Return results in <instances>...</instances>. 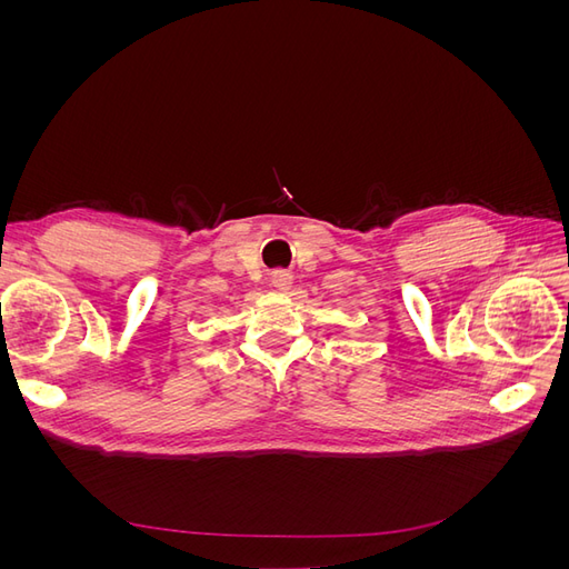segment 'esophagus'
I'll use <instances>...</instances> for the list:
<instances>
[{"label": "esophagus", "mask_w": 569, "mask_h": 569, "mask_svg": "<svg viewBox=\"0 0 569 569\" xmlns=\"http://www.w3.org/2000/svg\"><path fill=\"white\" fill-rule=\"evenodd\" d=\"M270 282H272V287L278 289V291H287L291 287V274L287 270H278V272H272Z\"/></svg>", "instance_id": "esophagus-1"}]
</instances>
